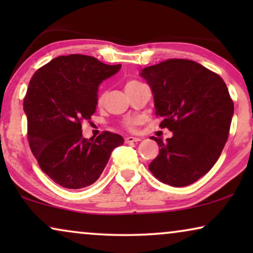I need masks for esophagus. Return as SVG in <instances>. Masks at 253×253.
Wrapping results in <instances>:
<instances>
[{
    "label": "esophagus",
    "instance_id": "34e87169",
    "mask_svg": "<svg viewBox=\"0 0 253 253\" xmlns=\"http://www.w3.org/2000/svg\"><path fill=\"white\" fill-rule=\"evenodd\" d=\"M133 141H140V138L139 137H132V136H129L126 138V143H133Z\"/></svg>",
    "mask_w": 253,
    "mask_h": 253
}]
</instances>
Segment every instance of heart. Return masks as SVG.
<instances>
[{"label":"heart","mask_w":253,"mask_h":253,"mask_svg":"<svg viewBox=\"0 0 253 253\" xmlns=\"http://www.w3.org/2000/svg\"><path fill=\"white\" fill-rule=\"evenodd\" d=\"M131 83H136V81H131V82L127 83V84H131ZM101 101H102V98H101V96H100L99 102H101ZM137 123H138V120L137 119H129V120L126 121V126L129 127V129H133L134 126H136Z\"/></svg>","instance_id":"1"}]
</instances>
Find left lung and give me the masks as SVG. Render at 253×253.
I'll return each instance as SVG.
<instances>
[{
  "label": "left lung",
  "instance_id": "left-lung-1",
  "mask_svg": "<svg viewBox=\"0 0 253 253\" xmlns=\"http://www.w3.org/2000/svg\"><path fill=\"white\" fill-rule=\"evenodd\" d=\"M151 87L161 127L172 132L157 141L159 155L148 165L159 181L186 186L207 174L229 134L234 103L219 75L195 61L171 58L140 72Z\"/></svg>",
  "mask_w": 253,
  "mask_h": 253
}]
</instances>
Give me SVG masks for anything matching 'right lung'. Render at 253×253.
Instances as JSON below:
<instances>
[{
	"instance_id": "obj_1",
	"label": "right lung",
	"mask_w": 253,
	"mask_h": 253,
	"mask_svg": "<svg viewBox=\"0 0 253 253\" xmlns=\"http://www.w3.org/2000/svg\"><path fill=\"white\" fill-rule=\"evenodd\" d=\"M122 65L87 55L58 56L31 78L24 112L31 151L43 172L67 189L91 185L102 174L122 136L105 131L94 140L83 137L82 122L98 105V87Z\"/></svg>"
}]
</instances>
